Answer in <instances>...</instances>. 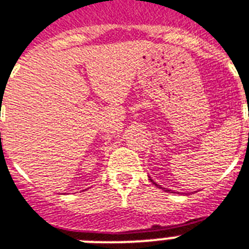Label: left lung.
I'll list each match as a JSON object with an SVG mask.
<instances>
[{
	"label": "left lung",
	"instance_id": "left-lung-1",
	"mask_svg": "<svg viewBox=\"0 0 249 249\" xmlns=\"http://www.w3.org/2000/svg\"><path fill=\"white\" fill-rule=\"evenodd\" d=\"M151 181H153V180H151ZM153 183H154V181H153ZM154 184H155V185H157V187L162 188V187H160V185H158V184H157V183H154ZM162 189H164V191H166V192H170V191H168V189H166V188H162Z\"/></svg>",
	"mask_w": 249,
	"mask_h": 249
}]
</instances>
